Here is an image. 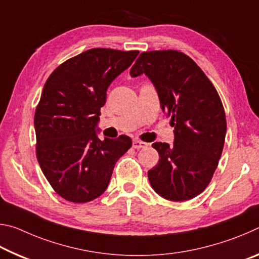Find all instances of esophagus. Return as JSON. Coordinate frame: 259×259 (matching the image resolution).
I'll return each instance as SVG.
<instances>
[{
  "instance_id": "34e87169",
  "label": "esophagus",
  "mask_w": 259,
  "mask_h": 259,
  "mask_svg": "<svg viewBox=\"0 0 259 259\" xmlns=\"http://www.w3.org/2000/svg\"><path fill=\"white\" fill-rule=\"evenodd\" d=\"M146 146H147V143L142 142V140H138V139H134L133 147L136 148V150H139V148H144Z\"/></svg>"
}]
</instances>
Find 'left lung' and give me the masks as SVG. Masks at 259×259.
Returning a JSON list of instances; mask_svg holds the SVG:
<instances>
[{
  "instance_id": "1",
  "label": "left lung",
  "mask_w": 259,
  "mask_h": 259,
  "mask_svg": "<svg viewBox=\"0 0 259 259\" xmlns=\"http://www.w3.org/2000/svg\"><path fill=\"white\" fill-rule=\"evenodd\" d=\"M154 85L163 113L171 117L174 145L156 142L159 163L148 170L162 198L187 201L204 191L222 156L226 117L219 95L198 65L175 50L143 52L130 69Z\"/></svg>"
}]
</instances>
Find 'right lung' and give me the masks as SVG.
I'll return each mask as SVG.
<instances>
[{"mask_svg": "<svg viewBox=\"0 0 259 259\" xmlns=\"http://www.w3.org/2000/svg\"><path fill=\"white\" fill-rule=\"evenodd\" d=\"M138 51L87 50L48 78L34 116L38 164L52 188L74 203L97 199L114 165L133 145L128 136L98 137L108 87L130 67Z\"/></svg>", "mask_w": 259, "mask_h": 259, "instance_id": "add662e5", "label": "right lung"}]
</instances>
